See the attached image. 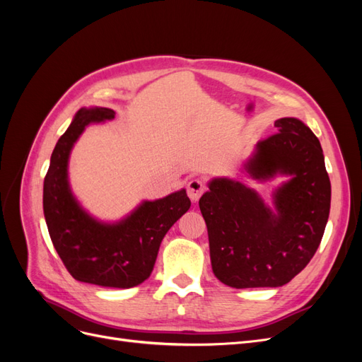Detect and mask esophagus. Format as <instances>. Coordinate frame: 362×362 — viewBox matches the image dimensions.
I'll return each mask as SVG.
<instances>
[{"label": "esophagus", "instance_id": "34e87169", "mask_svg": "<svg viewBox=\"0 0 362 362\" xmlns=\"http://www.w3.org/2000/svg\"><path fill=\"white\" fill-rule=\"evenodd\" d=\"M204 192H205V184L199 180H192L187 184V194L193 202H198Z\"/></svg>", "mask_w": 362, "mask_h": 362}]
</instances>
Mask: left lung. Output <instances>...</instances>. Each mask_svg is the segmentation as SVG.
<instances>
[{"label":"left lung","mask_w":362,"mask_h":362,"mask_svg":"<svg viewBox=\"0 0 362 362\" xmlns=\"http://www.w3.org/2000/svg\"><path fill=\"white\" fill-rule=\"evenodd\" d=\"M245 163L247 177H288L272 193L273 208L249 185L213 178L199 208L208 229L216 278L233 288L281 287L300 273L319 247L331 208V181L320 141L296 117L275 122Z\"/></svg>","instance_id":"obj_1"}]
</instances>
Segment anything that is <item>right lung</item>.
Masks as SVG:
<instances>
[{"label":"right lung","instance_id":"1","mask_svg":"<svg viewBox=\"0 0 362 362\" xmlns=\"http://www.w3.org/2000/svg\"><path fill=\"white\" fill-rule=\"evenodd\" d=\"M115 119L105 107L80 108L52 151L43 181V214L63 264L80 282L131 288L146 281L154 269L161 240L189 211L185 189L161 199L144 201L117 222H103L87 213L69 184V157L75 141L90 124Z\"/></svg>","mask_w":362,"mask_h":362}]
</instances>
